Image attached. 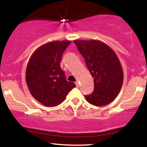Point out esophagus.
<instances>
[{
  "label": "esophagus",
  "mask_w": 147,
  "mask_h": 147,
  "mask_svg": "<svg viewBox=\"0 0 147 147\" xmlns=\"http://www.w3.org/2000/svg\"><path fill=\"white\" fill-rule=\"evenodd\" d=\"M76 86H77V87H79V85H80V84H79V82L76 81Z\"/></svg>",
  "instance_id": "34e87169"
}]
</instances>
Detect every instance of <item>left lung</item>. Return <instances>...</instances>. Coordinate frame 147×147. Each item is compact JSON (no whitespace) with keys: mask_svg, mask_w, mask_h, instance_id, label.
Instances as JSON below:
<instances>
[{"mask_svg":"<svg viewBox=\"0 0 147 147\" xmlns=\"http://www.w3.org/2000/svg\"><path fill=\"white\" fill-rule=\"evenodd\" d=\"M74 42L94 78V90L85 96L86 100L96 106L111 103L119 94L124 78L121 63L115 52L98 40Z\"/></svg>","mask_w":147,"mask_h":147,"instance_id":"obj_1","label":"left lung"}]
</instances>
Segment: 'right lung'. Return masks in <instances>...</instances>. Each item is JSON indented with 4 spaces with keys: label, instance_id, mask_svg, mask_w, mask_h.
Segmentation results:
<instances>
[{
    "label": "right lung",
    "instance_id": "1",
    "mask_svg": "<svg viewBox=\"0 0 147 147\" xmlns=\"http://www.w3.org/2000/svg\"><path fill=\"white\" fill-rule=\"evenodd\" d=\"M70 41H55L37 48L30 57L26 69V82L35 100L48 107H53L65 99L76 87L66 80L60 67L64 51Z\"/></svg>",
    "mask_w": 147,
    "mask_h": 147
}]
</instances>
